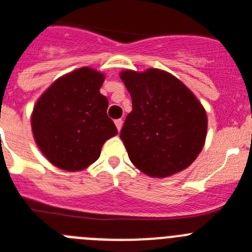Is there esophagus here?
I'll use <instances>...</instances> for the list:
<instances>
[{"instance_id":"obj_1","label":"esophagus","mask_w":252,"mask_h":252,"mask_svg":"<svg viewBox=\"0 0 252 252\" xmlns=\"http://www.w3.org/2000/svg\"><path fill=\"white\" fill-rule=\"evenodd\" d=\"M114 123H115V126H117L118 130H121L122 126H123V121H122V119H117V121H115Z\"/></svg>"}]
</instances>
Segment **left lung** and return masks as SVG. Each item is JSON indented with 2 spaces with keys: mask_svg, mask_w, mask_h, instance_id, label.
I'll use <instances>...</instances> for the list:
<instances>
[{
  "mask_svg": "<svg viewBox=\"0 0 252 252\" xmlns=\"http://www.w3.org/2000/svg\"><path fill=\"white\" fill-rule=\"evenodd\" d=\"M119 76L133 105L121 131L131 163L157 178L189 167L207 135V114L196 95L164 70H124Z\"/></svg>",
  "mask_w": 252,
  "mask_h": 252,
  "instance_id": "left-lung-1",
  "label": "left lung"
}]
</instances>
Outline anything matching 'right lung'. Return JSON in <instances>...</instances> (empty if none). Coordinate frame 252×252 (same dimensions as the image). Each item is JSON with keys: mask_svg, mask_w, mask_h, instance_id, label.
I'll list each match as a JSON object with an SVG mask.
<instances>
[{"mask_svg": "<svg viewBox=\"0 0 252 252\" xmlns=\"http://www.w3.org/2000/svg\"><path fill=\"white\" fill-rule=\"evenodd\" d=\"M103 72L84 66L56 79L36 101L31 128L46 159L64 171L88 168L101 147L118 134L100 94Z\"/></svg>", "mask_w": 252, "mask_h": 252, "instance_id": "obj_1", "label": "right lung"}]
</instances>
